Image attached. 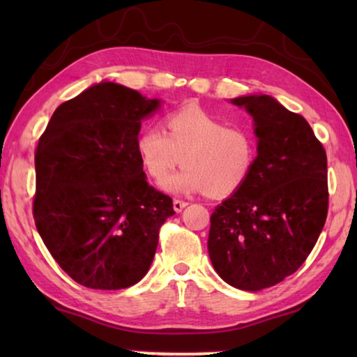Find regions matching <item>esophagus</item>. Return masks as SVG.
<instances>
[{"instance_id":"obj_1","label":"esophagus","mask_w":357,"mask_h":357,"mask_svg":"<svg viewBox=\"0 0 357 357\" xmlns=\"http://www.w3.org/2000/svg\"><path fill=\"white\" fill-rule=\"evenodd\" d=\"M187 206V202H183V200H173V209L176 211V213H181L184 208Z\"/></svg>"}]
</instances>
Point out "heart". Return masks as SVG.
Returning a JSON list of instances; mask_svg holds the SVG:
<instances>
[{"label": "heart", "mask_w": 357, "mask_h": 357, "mask_svg": "<svg viewBox=\"0 0 357 357\" xmlns=\"http://www.w3.org/2000/svg\"><path fill=\"white\" fill-rule=\"evenodd\" d=\"M165 128L146 126L135 142L144 172L157 183L183 157V170L162 183L165 190L229 197L250 179L258 157V140L252 130L228 126L200 107L170 112Z\"/></svg>", "instance_id": "heart-1"}]
</instances>
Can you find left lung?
<instances>
[{"mask_svg": "<svg viewBox=\"0 0 357 357\" xmlns=\"http://www.w3.org/2000/svg\"><path fill=\"white\" fill-rule=\"evenodd\" d=\"M231 102L252 114L258 157L211 215L208 252L228 285L258 291L294 274L315 247L328 217V157L309 123L271 96Z\"/></svg>", "mask_w": 357, "mask_h": 357, "instance_id": "obj_1", "label": "left lung"}]
</instances>
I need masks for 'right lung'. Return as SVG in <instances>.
Masks as SVG:
<instances>
[{
    "label": "right lung",
    "instance_id": "add662e5",
    "mask_svg": "<svg viewBox=\"0 0 357 357\" xmlns=\"http://www.w3.org/2000/svg\"><path fill=\"white\" fill-rule=\"evenodd\" d=\"M160 100L102 82L59 105L34 154L36 228L70 279L129 288L146 275L173 200L148 184L135 142Z\"/></svg>",
    "mask_w": 357,
    "mask_h": 357
}]
</instances>
